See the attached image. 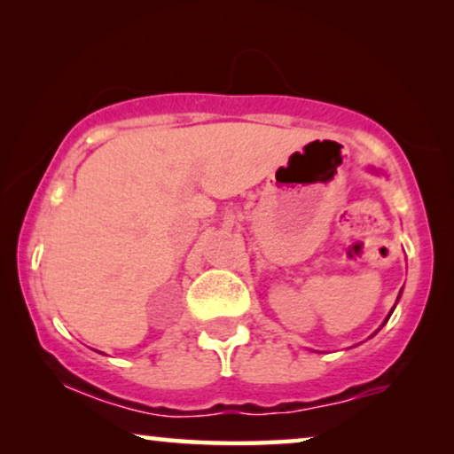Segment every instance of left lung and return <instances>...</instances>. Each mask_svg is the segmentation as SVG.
I'll list each match as a JSON object with an SVG mask.
<instances>
[{
    "mask_svg": "<svg viewBox=\"0 0 454 454\" xmlns=\"http://www.w3.org/2000/svg\"><path fill=\"white\" fill-rule=\"evenodd\" d=\"M372 171H376V169H372ZM376 173H378V171H376ZM401 291H403V289H401ZM399 297H401V294H399ZM399 297H396V303H399ZM396 303H395V306H396ZM395 306H393V309H395ZM393 309H390V312H388V316H387V318H384V322H382V325H380V328H382L384 325H387V322H388V318H390V314H393ZM380 328H378V331H380ZM378 331H376V333H378ZM376 333H374V334H376ZM374 334H372V337H374Z\"/></svg>",
    "mask_w": 454,
    "mask_h": 454,
    "instance_id": "1",
    "label": "left lung"
}]
</instances>
